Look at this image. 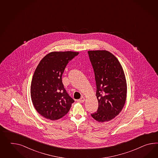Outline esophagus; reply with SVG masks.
Returning <instances> with one entry per match:
<instances>
[{
    "mask_svg": "<svg viewBox=\"0 0 158 158\" xmlns=\"http://www.w3.org/2000/svg\"><path fill=\"white\" fill-rule=\"evenodd\" d=\"M85 101V98H84V97H82V98H81L80 99H78V100H77V102H78L79 103H83Z\"/></svg>",
    "mask_w": 158,
    "mask_h": 158,
    "instance_id": "34e87169",
    "label": "esophagus"
}]
</instances>
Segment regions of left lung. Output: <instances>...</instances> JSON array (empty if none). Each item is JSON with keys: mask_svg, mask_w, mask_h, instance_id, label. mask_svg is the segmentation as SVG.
<instances>
[{"mask_svg": "<svg viewBox=\"0 0 158 158\" xmlns=\"http://www.w3.org/2000/svg\"><path fill=\"white\" fill-rule=\"evenodd\" d=\"M96 81V95L99 107L91 114L103 123L115 118L125 104L127 83L123 68L115 56L106 50L89 51Z\"/></svg>", "mask_w": 158, "mask_h": 158, "instance_id": "1", "label": "left lung"}]
</instances>
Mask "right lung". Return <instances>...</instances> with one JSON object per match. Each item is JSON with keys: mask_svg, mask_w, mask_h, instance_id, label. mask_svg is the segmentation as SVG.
I'll return each instance as SVG.
<instances>
[{"mask_svg": "<svg viewBox=\"0 0 158 158\" xmlns=\"http://www.w3.org/2000/svg\"><path fill=\"white\" fill-rule=\"evenodd\" d=\"M78 54L73 51L51 52L35 69L31 81V100L37 112L46 119L62 118L74 102L64 88L62 77L68 63Z\"/></svg>", "mask_w": 158, "mask_h": 158, "instance_id": "1", "label": "right lung"}]
</instances>
